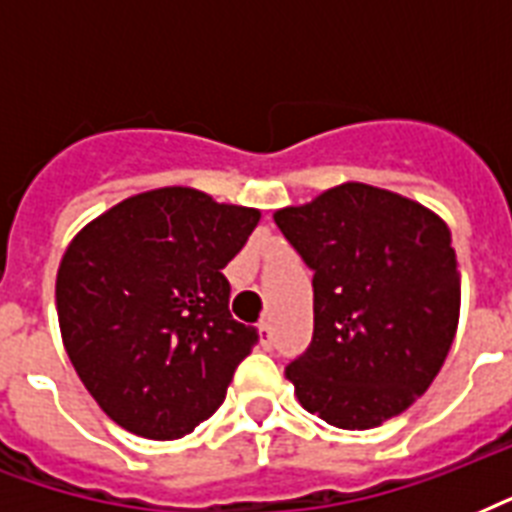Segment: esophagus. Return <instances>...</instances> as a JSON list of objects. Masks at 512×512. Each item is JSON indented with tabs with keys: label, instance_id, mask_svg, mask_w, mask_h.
Returning <instances> with one entry per match:
<instances>
[{
	"label": "esophagus",
	"instance_id": "obj_1",
	"mask_svg": "<svg viewBox=\"0 0 512 512\" xmlns=\"http://www.w3.org/2000/svg\"><path fill=\"white\" fill-rule=\"evenodd\" d=\"M257 342H260V348L263 350L273 348V329L268 321H260V324H257Z\"/></svg>",
	"mask_w": 512,
	"mask_h": 512
}]
</instances>
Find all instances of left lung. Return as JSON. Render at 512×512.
I'll return each instance as SVG.
<instances>
[{"label":"left lung","mask_w":512,"mask_h":512,"mask_svg":"<svg viewBox=\"0 0 512 512\" xmlns=\"http://www.w3.org/2000/svg\"><path fill=\"white\" fill-rule=\"evenodd\" d=\"M273 220L313 268V342L284 372L297 401L342 430L406 412L457 335L449 225L420 201L353 180Z\"/></svg>","instance_id":"1"}]
</instances>
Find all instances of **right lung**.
Wrapping results in <instances>:
<instances>
[{
    "label": "right lung",
    "mask_w": 512,
    "mask_h": 512,
    "mask_svg": "<svg viewBox=\"0 0 512 512\" xmlns=\"http://www.w3.org/2000/svg\"><path fill=\"white\" fill-rule=\"evenodd\" d=\"M260 209L188 185L127 196L84 225L55 279L63 348L103 412L151 441L223 404L257 332L228 311L223 276Z\"/></svg>",
    "instance_id": "obj_1"
}]
</instances>
